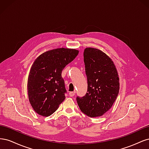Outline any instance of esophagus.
Wrapping results in <instances>:
<instances>
[{
    "mask_svg": "<svg viewBox=\"0 0 149 149\" xmlns=\"http://www.w3.org/2000/svg\"><path fill=\"white\" fill-rule=\"evenodd\" d=\"M74 94H75V93H74V92H70V93H69V95H70V97L74 96Z\"/></svg>",
    "mask_w": 149,
    "mask_h": 149,
    "instance_id": "34e87169",
    "label": "esophagus"
}]
</instances>
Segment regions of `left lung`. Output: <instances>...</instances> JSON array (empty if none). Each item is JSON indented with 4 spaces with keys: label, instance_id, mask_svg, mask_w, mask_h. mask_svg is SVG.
<instances>
[{
    "label": "left lung",
    "instance_id": "left-lung-1",
    "mask_svg": "<svg viewBox=\"0 0 149 149\" xmlns=\"http://www.w3.org/2000/svg\"><path fill=\"white\" fill-rule=\"evenodd\" d=\"M84 62L88 91L76 101L84 114L91 118L100 117L111 109L118 96V71L109 56L97 48H85Z\"/></svg>",
    "mask_w": 149,
    "mask_h": 149
}]
</instances>
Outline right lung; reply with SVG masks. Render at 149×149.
I'll list each match as a JSON object with an SVG mask.
<instances>
[{
	"label": "right lung",
	"instance_id": "obj_1",
	"mask_svg": "<svg viewBox=\"0 0 149 149\" xmlns=\"http://www.w3.org/2000/svg\"><path fill=\"white\" fill-rule=\"evenodd\" d=\"M78 53L75 49L56 48L35 60L29 74L27 90L30 104L39 115H52L65 100L66 90L61 72Z\"/></svg>",
	"mask_w": 149,
	"mask_h": 149
}]
</instances>
